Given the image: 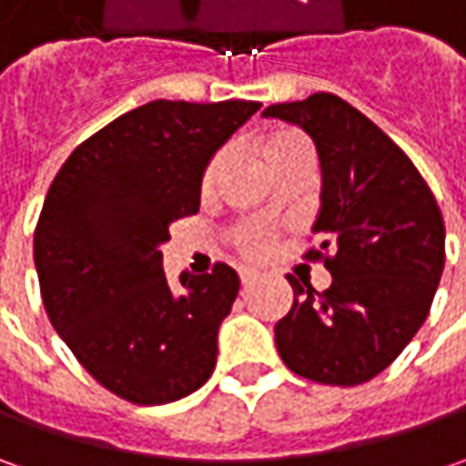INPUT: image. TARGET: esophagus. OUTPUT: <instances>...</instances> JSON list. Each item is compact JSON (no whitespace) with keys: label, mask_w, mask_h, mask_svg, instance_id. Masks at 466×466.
I'll return each instance as SVG.
<instances>
[{"label":"esophagus","mask_w":466,"mask_h":466,"mask_svg":"<svg viewBox=\"0 0 466 466\" xmlns=\"http://www.w3.org/2000/svg\"><path fill=\"white\" fill-rule=\"evenodd\" d=\"M259 279V275L257 272H251V269H241V285L243 288H251L254 282Z\"/></svg>","instance_id":"esophagus-1"}]
</instances>
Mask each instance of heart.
Listing matches in <instances>:
<instances>
[{
  "mask_svg": "<svg viewBox=\"0 0 466 466\" xmlns=\"http://www.w3.org/2000/svg\"><path fill=\"white\" fill-rule=\"evenodd\" d=\"M259 150L264 163L272 168V166H278L279 160H285L290 155L311 153V145H309L306 137L298 135V132H275V135L261 139ZM225 163H228V150H218L207 160L205 170H202V194H209L212 188L218 187ZM238 248H241L243 257H248V259H261L269 251V238L261 230H246L238 238Z\"/></svg>",
  "mask_w": 466,
  "mask_h": 466,
  "instance_id": "b5f03b06",
  "label": "heart"
}]
</instances>
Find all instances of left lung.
Instances as JSON below:
<instances>
[{
  "mask_svg": "<svg viewBox=\"0 0 466 466\" xmlns=\"http://www.w3.org/2000/svg\"><path fill=\"white\" fill-rule=\"evenodd\" d=\"M303 127L321 160V243L331 285L293 288L275 327L282 363L327 386H358L389 368L428 319L446 261V228L420 170L373 121L334 93L264 111Z\"/></svg>",
  "mask_w": 466,
  "mask_h": 466,
  "instance_id": "left-lung-1",
  "label": "left lung"
}]
</instances>
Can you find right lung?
<instances>
[{
    "instance_id": "obj_1",
    "label": "right lung",
    "mask_w": 466,
    "mask_h": 466,
    "mask_svg": "<svg viewBox=\"0 0 466 466\" xmlns=\"http://www.w3.org/2000/svg\"><path fill=\"white\" fill-rule=\"evenodd\" d=\"M257 100H153L64 160L33 233L46 313L80 366L132 404H168L215 370L238 275L218 261L173 290L160 243L199 212L202 170Z\"/></svg>"
}]
</instances>
